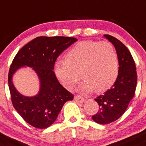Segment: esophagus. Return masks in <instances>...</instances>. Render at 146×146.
Returning a JSON list of instances; mask_svg holds the SVG:
<instances>
[{
  "label": "esophagus",
  "mask_w": 146,
  "mask_h": 146,
  "mask_svg": "<svg viewBox=\"0 0 146 146\" xmlns=\"http://www.w3.org/2000/svg\"><path fill=\"white\" fill-rule=\"evenodd\" d=\"M74 100L76 101L78 103H82V102H84V99L82 98V97L80 96V95H76L74 97Z\"/></svg>",
  "instance_id": "obj_1"
}]
</instances>
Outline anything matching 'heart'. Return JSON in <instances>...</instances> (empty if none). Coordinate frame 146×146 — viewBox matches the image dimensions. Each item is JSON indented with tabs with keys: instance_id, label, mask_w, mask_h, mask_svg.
Here are the masks:
<instances>
[{
	"instance_id": "b5f03b06",
	"label": "heart",
	"mask_w": 146,
	"mask_h": 146,
	"mask_svg": "<svg viewBox=\"0 0 146 146\" xmlns=\"http://www.w3.org/2000/svg\"><path fill=\"white\" fill-rule=\"evenodd\" d=\"M83 78L80 91L90 92L109 89L118 75V58L111 44L105 41H83L76 44L65 55V61H57L54 73L61 84L67 90L73 89Z\"/></svg>"
}]
</instances>
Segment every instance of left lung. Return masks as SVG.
<instances>
[{
    "instance_id": "obj_1",
    "label": "left lung",
    "mask_w": 146,
    "mask_h": 146,
    "mask_svg": "<svg viewBox=\"0 0 146 146\" xmlns=\"http://www.w3.org/2000/svg\"><path fill=\"white\" fill-rule=\"evenodd\" d=\"M104 37L115 46L119 69L118 75L112 87L95 99L100 110L92 116V120L102 125L115 121L123 115L134 97L137 84L135 64L129 50L115 37L108 34H105Z\"/></svg>"
}]
</instances>
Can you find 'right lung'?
<instances>
[{
    "mask_svg": "<svg viewBox=\"0 0 146 146\" xmlns=\"http://www.w3.org/2000/svg\"><path fill=\"white\" fill-rule=\"evenodd\" d=\"M77 41L73 37L38 36L22 47L13 59L8 73L12 103L22 118L33 127H49L64 104L73 100V95L59 82L54 69L58 56ZM25 66L31 68L40 80V91L32 97L21 94L13 83V74Z\"/></svg>",
    "mask_w": 146,
    "mask_h": 146,
    "instance_id": "1",
    "label": "right lung"
}]
</instances>
